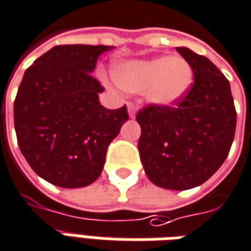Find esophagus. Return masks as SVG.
Segmentation results:
<instances>
[{
  "label": "esophagus",
  "mask_w": 251,
  "mask_h": 251,
  "mask_svg": "<svg viewBox=\"0 0 251 251\" xmlns=\"http://www.w3.org/2000/svg\"><path fill=\"white\" fill-rule=\"evenodd\" d=\"M127 111H129V117H130V118H134V117H136V111H137L136 104L129 101V103H127Z\"/></svg>",
  "instance_id": "34e87169"
}]
</instances>
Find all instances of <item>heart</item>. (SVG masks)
Returning <instances> with one entry per match:
<instances>
[{
	"label": "heart",
	"instance_id": "1",
	"mask_svg": "<svg viewBox=\"0 0 251 251\" xmlns=\"http://www.w3.org/2000/svg\"><path fill=\"white\" fill-rule=\"evenodd\" d=\"M114 78L127 92H145L159 106H173L186 95L193 81L192 66L182 57H156L117 65Z\"/></svg>",
	"mask_w": 251,
	"mask_h": 251
}]
</instances>
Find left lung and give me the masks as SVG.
Listing matches in <instances>:
<instances>
[{"label":"left lung","mask_w":251,"mask_h":251,"mask_svg":"<svg viewBox=\"0 0 251 251\" xmlns=\"http://www.w3.org/2000/svg\"><path fill=\"white\" fill-rule=\"evenodd\" d=\"M176 51L192 66L194 83L173 106L148 104L138 111V152L152 183L187 190L209 179L228 156L236 111L228 80L216 65L186 47Z\"/></svg>","instance_id":"1"}]
</instances>
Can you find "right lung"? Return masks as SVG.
<instances>
[{
  "label": "right lung",
  "mask_w": 251,
  "mask_h": 251,
  "mask_svg": "<svg viewBox=\"0 0 251 251\" xmlns=\"http://www.w3.org/2000/svg\"><path fill=\"white\" fill-rule=\"evenodd\" d=\"M113 46L52 47L28 68L15 99L17 143L36 174L59 187H84L100 175L110 143L129 120L126 106L103 107L92 76Z\"/></svg>",
  "instance_id": "add662e5"
}]
</instances>
